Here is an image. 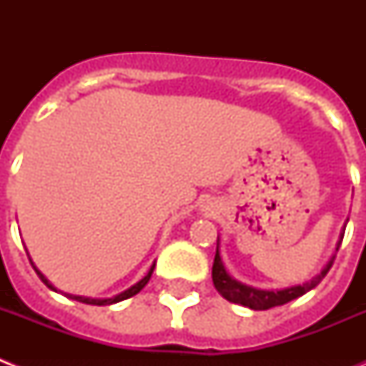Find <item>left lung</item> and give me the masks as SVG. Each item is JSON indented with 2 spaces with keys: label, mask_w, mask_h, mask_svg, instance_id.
<instances>
[{
  "label": "left lung",
  "mask_w": 366,
  "mask_h": 366,
  "mask_svg": "<svg viewBox=\"0 0 366 366\" xmlns=\"http://www.w3.org/2000/svg\"><path fill=\"white\" fill-rule=\"evenodd\" d=\"M342 236L345 232H341V238L337 242V247L335 251H339V245L342 242ZM219 247V245H218ZM216 247V257L214 264H212V282H214V287L218 290L219 295L223 299H227L229 302L242 304V306H247L251 310H269L274 308V306H282V304L290 302L293 299H299L304 293H308L310 290L317 286L326 277V273L330 271L332 264L335 260V254L328 260L325 267L321 269V273L315 274L310 282H304L302 286H292V287H284V290H258V287L247 286V284H242L238 280H234L231 274L225 271V266H223L222 257H219V251Z\"/></svg>",
  "instance_id": "8db88e82"
}]
</instances>
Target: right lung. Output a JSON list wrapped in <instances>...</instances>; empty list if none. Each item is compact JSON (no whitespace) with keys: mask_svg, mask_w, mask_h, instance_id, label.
I'll use <instances>...</instances> for the list:
<instances>
[{"mask_svg":"<svg viewBox=\"0 0 366 366\" xmlns=\"http://www.w3.org/2000/svg\"><path fill=\"white\" fill-rule=\"evenodd\" d=\"M31 264H32V262H31ZM32 267H34V271H36V274H38V277H40V280H41V282H44L45 286L49 287V290H53V292H56V287H54L53 284L49 282V280L45 279L44 274H41L40 271L36 269V266H34V264H32ZM154 267H155V264H152L150 271H148V273L144 274L143 279L139 280L137 284H134V286H132V287H128V290H126V292H122V293H119V295L112 297V299H89V297L69 295V293H64V295H66V297H69V299H73V300H79V302H84V304H93V306H108V304L121 302V300H126V299H130V297L137 295V293L141 292V290H143L144 286H147V284H148V280H150V277H152V273H154Z\"/></svg>","mask_w":366,"mask_h":366,"instance_id":"1","label":"right lung"}]
</instances>
